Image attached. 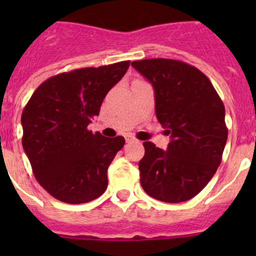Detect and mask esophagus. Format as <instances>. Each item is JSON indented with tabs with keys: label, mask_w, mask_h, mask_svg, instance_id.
<instances>
[{
	"label": "esophagus",
	"mask_w": 256,
	"mask_h": 256,
	"mask_svg": "<svg viewBox=\"0 0 256 256\" xmlns=\"http://www.w3.org/2000/svg\"><path fill=\"white\" fill-rule=\"evenodd\" d=\"M125 140H126V142H134V141H136V138H134V136L128 135V136H125Z\"/></svg>",
	"instance_id": "34e87169"
}]
</instances>
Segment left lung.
<instances>
[{
	"label": "left lung",
	"instance_id": "left-lung-1",
	"mask_svg": "<svg viewBox=\"0 0 256 256\" xmlns=\"http://www.w3.org/2000/svg\"><path fill=\"white\" fill-rule=\"evenodd\" d=\"M131 66L154 86L157 120L171 135L167 151L144 142L141 186L154 200L186 202L207 186L222 162L228 138L224 104L210 80L184 62L154 58Z\"/></svg>",
	"mask_w": 256,
	"mask_h": 256
}]
</instances>
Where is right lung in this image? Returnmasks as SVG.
Here are the masks:
<instances>
[{
	"mask_svg": "<svg viewBox=\"0 0 256 256\" xmlns=\"http://www.w3.org/2000/svg\"><path fill=\"white\" fill-rule=\"evenodd\" d=\"M130 60L56 74L42 82L22 112V146L40 186L70 204L100 197L108 168L125 144L122 136L104 138L88 125Z\"/></svg>",
	"mask_w": 256,
	"mask_h": 256,
	"instance_id": "add662e5",
	"label": "right lung"
}]
</instances>
